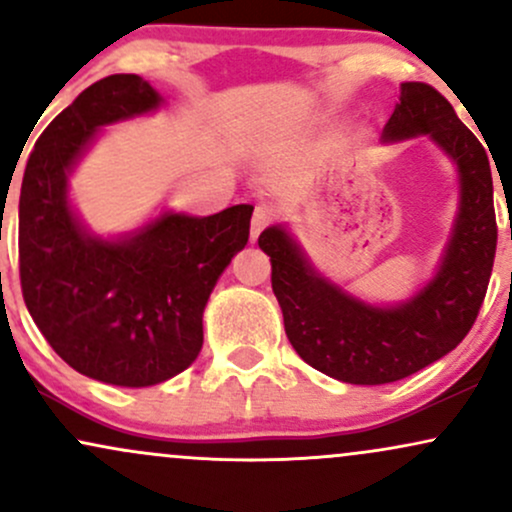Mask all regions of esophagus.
<instances>
[{
    "label": "esophagus",
    "instance_id": "obj_1",
    "mask_svg": "<svg viewBox=\"0 0 512 512\" xmlns=\"http://www.w3.org/2000/svg\"><path fill=\"white\" fill-rule=\"evenodd\" d=\"M274 219V209L269 204H257L252 211V228H250V240H257V236L269 226Z\"/></svg>",
    "mask_w": 512,
    "mask_h": 512
}]
</instances>
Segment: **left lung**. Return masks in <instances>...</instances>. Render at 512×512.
<instances>
[{
  "label": "left lung",
  "mask_w": 512,
  "mask_h": 512,
  "mask_svg": "<svg viewBox=\"0 0 512 512\" xmlns=\"http://www.w3.org/2000/svg\"><path fill=\"white\" fill-rule=\"evenodd\" d=\"M416 134L436 139L457 161L462 204L443 267L414 301L370 308L315 276L281 228L257 238L272 257V289L291 346L342 383H395L450 354L472 330L489 289L498 240L489 156L436 88L404 81L385 139Z\"/></svg>",
  "instance_id": "1"
}]
</instances>
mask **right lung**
<instances>
[{
  "label": "right lung",
  "mask_w": 512,
  "mask_h": 512,
  "mask_svg": "<svg viewBox=\"0 0 512 512\" xmlns=\"http://www.w3.org/2000/svg\"><path fill=\"white\" fill-rule=\"evenodd\" d=\"M142 76L113 74L64 108L28 156L19 199V276L55 354L93 380L163 383L202 349V313L250 238V204L214 216L166 214L139 236H86L67 204V170L101 125L156 108Z\"/></svg>",
  "instance_id": "1"
}]
</instances>
